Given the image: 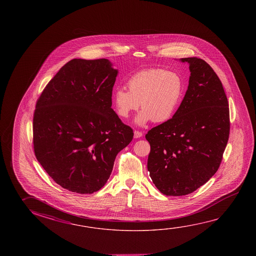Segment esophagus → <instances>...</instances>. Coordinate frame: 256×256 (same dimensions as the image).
<instances>
[{
    "label": "esophagus",
    "mask_w": 256,
    "mask_h": 256,
    "mask_svg": "<svg viewBox=\"0 0 256 256\" xmlns=\"http://www.w3.org/2000/svg\"><path fill=\"white\" fill-rule=\"evenodd\" d=\"M142 136V133L141 131H138V130H134V138H141Z\"/></svg>",
    "instance_id": "esophagus-1"
}]
</instances>
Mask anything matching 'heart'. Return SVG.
<instances>
[{"mask_svg": "<svg viewBox=\"0 0 256 256\" xmlns=\"http://www.w3.org/2000/svg\"><path fill=\"white\" fill-rule=\"evenodd\" d=\"M128 89L114 91V104L120 117L142 109L136 118L138 125L150 120L168 122L176 114L183 96V81L180 75L164 68H152L134 73L126 81Z\"/></svg>", "mask_w": 256, "mask_h": 256, "instance_id": "1", "label": "heart"}]
</instances>
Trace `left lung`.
<instances>
[{
  "instance_id": "1",
  "label": "left lung",
  "mask_w": 256,
  "mask_h": 256,
  "mask_svg": "<svg viewBox=\"0 0 256 256\" xmlns=\"http://www.w3.org/2000/svg\"><path fill=\"white\" fill-rule=\"evenodd\" d=\"M181 60L191 72L184 99L170 120L146 134L152 180L172 196L193 193L214 176L230 130L228 98L212 68L196 57Z\"/></svg>"
}]
</instances>
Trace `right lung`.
I'll use <instances>...</instances> for the list:
<instances>
[{
    "label": "right lung",
    "instance_id": "add662e5",
    "mask_svg": "<svg viewBox=\"0 0 256 256\" xmlns=\"http://www.w3.org/2000/svg\"><path fill=\"white\" fill-rule=\"evenodd\" d=\"M117 74L108 60H72L36 101L34 155L47 174L70 192L100 190L118 154L133 139V130L112 109Z\"/></svg>",
    "mask_w": 256,
    "mask_h": 256
}]
</instances>
